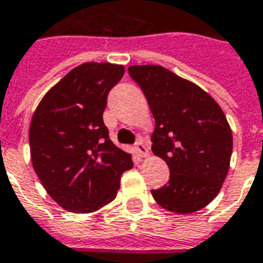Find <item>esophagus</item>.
Listing matches in <instances>:
<instances>
[{"mask_svg": "<svg viewBox=\"0 0 263 263\" xmlns=\"http://www.w3.org/2000/svg\"><path fill=\"white\" fill-rule=\"evenodd\" d=\"M134 149H136V152H137V155L140 158H146V156L149 155V151H148V148H146V145L144 144L142 140H138V141L134 144Z\"/></svg>", "mask_w": 263, "mask_h": 263, "instance_id": "esophagus-1", "label": "esophagus"}]
</instances>
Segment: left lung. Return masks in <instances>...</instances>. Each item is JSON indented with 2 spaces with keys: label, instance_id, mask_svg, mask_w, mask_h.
I'll return each mask as SVG.
<instances>
[{
  "label": "left lung",
  "instance_id": "obj_1",
  "mask_svg": "<svg viewBox=\"0 0 263 263\" xmlns=\"http://www.w3.org/2000/svg\"><path fill=\"white\" fill-rule=\"evenodd\" d=\"M127 71L154 115L152 152L170 170L152 196L173 213L199 211L218 195L229 170L233 138L225 114L201 87L162 66Z\"/></svg>",
  "mask_w": 263,
  "mask_h": 263
}]
</instances>
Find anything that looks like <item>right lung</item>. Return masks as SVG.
<instances>
[{
	"label": "right lung",
	"mask_w": 263,
	"mask_h": 263,
	"mask_svg": "<svg viewBox=\"0 0 263 263\" xmlns=\"http://www.w3.org/2000/svg\"><path fill=\"white\" fill-rule=\"evenodd\" d=\"M123 66L85 63L41 100L30 125L36 176L56 203L71 213H93L117 197L132 155L111 140L103 112Z\"/></svg>",
	"instance_id": "add662e5"
}]
</instances>
